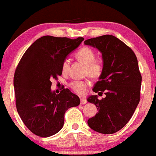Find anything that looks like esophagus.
Masks as SVG:
<instances>
[{"mask_svg": "<svg viewBox=\"0 0 156 156\" xmlns=\"http://www.w3.org/2000/svg\"><path fill=\"white\" fill-rule=\"evenodd\" d=\"M80 103L81 105H84L87 103V100L84 97H80Z\"/></svg>", "mask_w": 156, "mask_h": 156, "instance_id": "esophagus-1", "label": "esophagus"}]
</instances>
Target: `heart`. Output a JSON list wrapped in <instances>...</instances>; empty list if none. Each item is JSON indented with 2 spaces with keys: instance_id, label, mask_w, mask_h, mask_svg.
<instances>
[{
  "instance_id": "b5f03b06",
  "label": "heart",
  "mask_w": 156,
  "mask_h": 156,
  "mask_svg": "<svg viewBox=\"0 0 156 156\" xmlns=\"http://www.w3.org/2000/svg\"><path fill=\"white\" fill-rule=\"evenodd\" d=\"M76 58L85 65V73L92 78H97L102 72V63L100 60L95 59V53L92 48L82 47L76 53ZM69 67V62L65 59L62 65L63 73L67 72ZM89 84L87 80H76L70 84L71 88L79 94L83 92L84 89Z\"/></svg>"
}]
</instances>
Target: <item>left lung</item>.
Here are the masks:
<instances>
[{"instance_id": "obj_1", "label": "left lung", "mask_w": 156, "mask_h": 156, "mask_svg": "<svg viewBox=\"0 0 156 156\" xmlns=\"http://www.w3.org/2000/svg\"><path fill=\"white\" fill-rule=\"evenodd\" d=\"M84 44L102 54L103 68L93 92H105V98L91 95L89 102L98 112L87 121L90 128L102 134L118 132L132 118L140 102L142 76L136 56L130 47L112 35L90 38Z\"/></svg>"}]
</instances>
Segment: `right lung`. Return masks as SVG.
<instances>
[{"label": "right lung", "mask_w": 156, "mask_h": 156, "mask_svg": "<svg viewBox=\"0 0 156 156\" xmlns=\"http://www.w3.org/2000/svg\"><path fill=\"white\" fill-rule=\"evenodd\" d=\"M83 41L82 37L44 36L22 56L13 79L16 109L34 134L46 137L57 133L63 127L66 111L80 104L79 97L69 89L56 94L51 81L62 75L63 62Z\"/></svg>", "instance_id": "obj_1"}]
</instances>
